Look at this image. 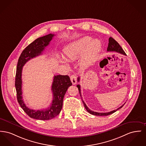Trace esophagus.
Segmentation results:
<instances>
[{"label":"esophagus","mask_w":146,"mask_h":146,"mask_svg":"<svg viewBox=\"0 0 146 146\" xmlns=\"http://www.w3.org/2000/svg\"><path fill=\"white\" fill-rule=\"evenodd\" d=\"M70 80L73 85L76 84L77 83V77L74 75H72L70 76Z\"/></svg>","instance_id":"obj_1"}]
</instances>
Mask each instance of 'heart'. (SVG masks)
I'll return each instance as SVG.
<instances>
[{
  "instance_id": "heart-1",
  "label": "heart",
  "mask_w": 146,
  "mask_h": 146,
  "mask_svg": "<svg viewBox=\"0 0 146 146\" xmlns=\"http://www.w3.org/2000/svg\"><path fill=\"white\" fill-rule=\"evenodd\" d=\"M101 48L102 43L99 40H92L89 36H84L68 44L63 52L65 56L70 60L77 59L84 52L81 63L86 66L95 60Z\"/></svg>"
}]
</instances>
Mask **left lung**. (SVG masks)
<instances>
[{
	"mask_svg": "<svg viewBox=\"0 0 146 146\" xmlns=\"http://www.w3.org/2000/svg\"><path fill=\"white\" fill-rule=\"evenodd\" d=\"M107 51H113L116 52H118V53H120L121 54H124V55H126V53L125 52H124V51L123 50V49L121 48V47L120 46V44L118 43V42L117 41H116L112 37H110L109 38V43H108V47L107 48ZM79 79H80V78H78V82H79ZM78 88V90H79V94L80 95L82 98V96H81V92H80V86L79 84H78L77 86ZM82 102L84 104V106L86 108V111L89 112L90 114H92V115H96V116H108L109 115H110L111 113H113V112L116 111L117 110L121 109L124 105H122L121 106H120V108H119L118 109H117L116 110H113L110 112H94L91 110H90L88 106L86 105V104L84 102V101H83L82 100Z\"/></svg>",
	"mask_w": 146,
	"mask_h": 146,
	"instance_id": "1",
	"label": "left lung"
}]
</instances>
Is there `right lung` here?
<instances>
[{
	"label": "right lung",
	"instance_id": "1",
	"mask_svg": "<svg viewBox=\"0 0 146 146\" xmlns=\"http://www.w3.org/2000/svg\"><path fill=\"white\" fill-rule=\"evenodd\" d=\"M54 36V34H50L36 39L22 52L17 62L15 84L17 102L29 116L37 120H50L57 116L62 110L64 95L68 87L72 85L68 76H54L51 88L53 100L50 106L46 109L38 110L30 109L23 101L21 79L23 67L27 61L42 54L45 47L49 44Z\"/></svg>",
	"mask_w": 146,
	"mask_h": 146
}]
</instances>
